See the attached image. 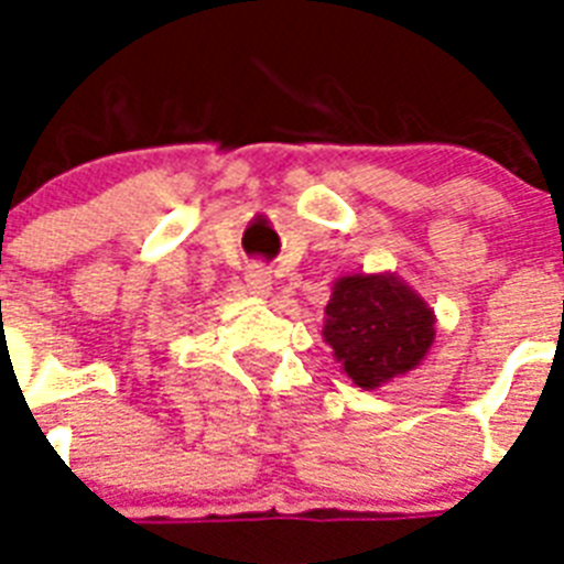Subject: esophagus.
<instances>
[{
	"label": "esophagus",
	"mask_w": 564,
	"mask_h": 564,
	"mask_svg": "<svg viewBox=\"0 0 564 564\" xmlns=\"http://www.w3.org/2000/svg\"><path fill=\"white\" fill-rule=\"evenodd\" d=\"M246 286L254 299H265L272 292V272L263 263H251L246 269Z\"/></svg>",
	"instance_id": "34e87169"
}]
</instances>
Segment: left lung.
<instances>
[{
  "label": "left lung",
  "mask_w": 564,
  "mask_h": 564,
  "mask_svg": "<svg viewBox=\"0 0 564 564\" xmlns=\"http://www.w3.org/2000/svg\"><path fill=\"white\" fill-rule=\"evenodd\" d=\"M325 343L362 389L406 375L427 357L436 316L398 274H345L325 307Z\"/></svg>",
  "instance_id": "8db88e82"
}]
</instances>
